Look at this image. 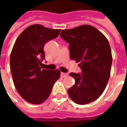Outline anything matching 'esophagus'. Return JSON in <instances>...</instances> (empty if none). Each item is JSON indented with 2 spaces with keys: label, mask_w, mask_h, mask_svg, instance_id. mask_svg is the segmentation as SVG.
<instances>
[{
  "label": "esophagus",
  "mask_w": 127,
  "mask_h": 127,
  "mask_svg": "<svg viewBox=\"0 0 127 127\" xmlns=\"http://www.w3.org/2000/svg\"><path fill=\"white\" fill-rule=\"evenodd\" d=\"M67 75H68V74H67V73H63V72H61V76L62 77H66Z\"/></svg>",
  "instance_id": "34e87169"
}]
</instances>
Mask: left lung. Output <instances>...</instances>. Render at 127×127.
Masks as SVG:
<instances>
[{
  "mask_svg": "<svg viewBox=\"0 0 127 127\" xmlns=\"http://www.w3.org/2000/svg\"><path fill=\"white\" fill-rule=\"evenodd\" d=\"M61 36L69 43L70 58L79 63L82 71L69 74L75 81L68 89L69 97L79 105L95 101L110 77L112 56L109 42L103 34L88 24L63 30Z\"/></svg>",
  "mask_w": 127,
  "mask_h": 127,
  "instance_id": "obj_1",
  "label": "left lung"
}]
</instances>
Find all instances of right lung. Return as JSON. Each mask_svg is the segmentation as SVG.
<instances>
[{
	"instance_id": "obj_1",
	"label": "right lung",
	"mask_w": 127,
	"mask_h": 127,
	"mask_svg": "<svg viewBox=\"0 0 127 127\" xmlns=\"http://www.w3.org/2000/svg\"><path fill=\"white\" fill-rule=\"evenodd\" d=\"M60 32L61 29L33 24L18 36L13 47L10 56L13 81L20 95L30 103L44 102L60 77L58 69L53 71L40 66L45 58V44L57 37Z\"/></svg>"
}]
</instances>
